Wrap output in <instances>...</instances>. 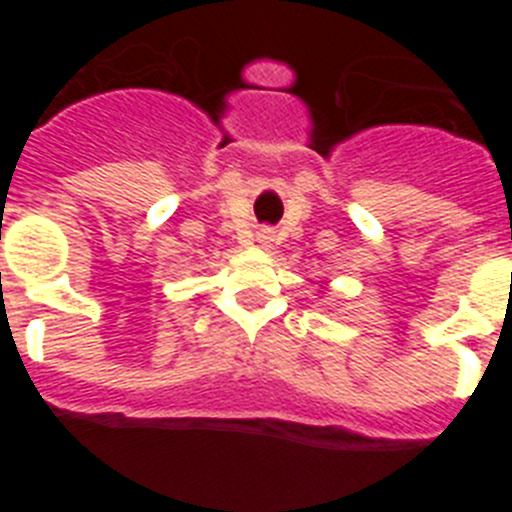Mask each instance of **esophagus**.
<instances>
[{"label":"esophagus","mask_w":512,"mask_h":512,"mask_svg":"<svg viewBox=\"0 0 512 512\" xmlns=\"http://www.w3.org/2000/svg\"><path fill=\"white\" fill-rule=\"evenodd\" d=\"M259 243H261V246H269V243H271V233H269V230H261V233H259Z\"/></svg>","instance_id":"esophagus-1"}]
</instances>
